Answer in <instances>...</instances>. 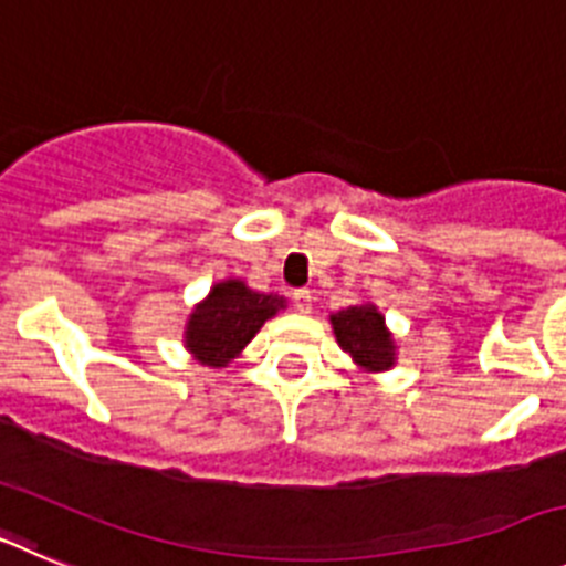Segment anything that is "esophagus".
I'll list each match as a JSON object with an SVG mask.
<instances>
[{
  "label": "esophagus",
  "mask_w": 566,
  "mask_h": 566,
  "mask_svg": "<svg viewBox=\"0 0 566 566\" xmlns=\"http://www.w3.org/2000/svg\"><path fill=\"white\" fill-rule=\"evenodd\" d=\"M292 303H294V308H297V312L308 314V312H312V292H308V289H294Z\"/></svg>",
  "instance_id": "1"
}]
</instances>
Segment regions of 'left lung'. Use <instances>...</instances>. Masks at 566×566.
Here are the masks:
<instances>
[{"label":"left lung","instance_id":"obj_1","mask_svg":"<svg viewBox=\"0 0 566 566\" xmlns=\"http://www.w3.org/2000/svg\"><path fill=\"white\" fill-rule=\"evenodd\" d=\"M332 328L339 348L345 354H352V359L363 371H388L394 359H397L394 357L397 345H394L391 332L385 326L382 314L371 303L334 312Z\"/></svg>","mask_w":566,"mask_h":566}]
</instances>
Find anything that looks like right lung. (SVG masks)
Listing matches in <instances>:
<instances>
[{
	"instance_id": "right-lung-1",
	"label": "right lung",
	"mask_w": 566,
	"mask_h": 566,
	"mask_svg": "<svg viewBox=\"0 0 566 566\" xmlns=\"http://www.w3.org/2000/svg\"><path fill=\"white\" fill-rule=\"evenodd\" d=\"M280 308H286V300L277 294L254 292L243 280L214 283L207 300H201L189 314L187 332H184L187 352L198 363L223 368L252 343L260 326Z\"/></svg>"
}]
</instances>
